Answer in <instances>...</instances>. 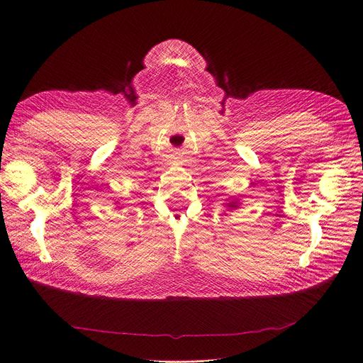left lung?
Listing matches in <instances>:
<instances>
[{
  "mask_svg": "<svg viewBox=\"0 0 363 363\" xmlns=\"http://www.w3.org/2000/svg\"><path fill=\"white\" fill-rule=\"evenodd\" d=\"M239 200H227V203H225V206H227V209H230V211H234V209H238L239 208Z\"/></svg>",
  "mask_w": 363,
  "mask_h": 363,
  "instance_id": "left-lung-1",
  "label": "left lung"
}]
</instances>
